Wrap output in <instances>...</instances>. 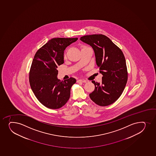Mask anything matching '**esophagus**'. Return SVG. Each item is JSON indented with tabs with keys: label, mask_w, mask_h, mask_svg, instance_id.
<instances>
[{
	"label": "esophagus",
	"mask_w": 156,
	"mask_h": 156,
	"mask_svg": "<svg viewBox=\"0 0 156 156\" xmlns=\"http://www.w3.org/2000/svg\"><path fill=\"white\" fill-rule=\"evenodd\" d=\"M77 81H78V82H84V83L87 82V81L84 80V79H79Z\"/></svg>",
	"instance_id": "1"
}]
</instances>
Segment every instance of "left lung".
I'll return each instance as SVG.
<instances>
[{"mask_svg":"<svg viewBox=\"0 0 156 156\" xmlns=\"http://www.w3.org/2000/svg\"><path fill=\"white\" fill-rule=\"evenodd\" d=\"M80 40L92 47L96 64L103 76L101 83L92 81L95 89L90 97L99 106H109L121 96L127 83V69L124 54L106 35H84Z\"/></svg>","mask_w":156,"mask_h":156,"instance_id":"obj_1","label":"left lung"}]
</instances>
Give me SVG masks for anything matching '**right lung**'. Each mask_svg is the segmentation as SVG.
<instances>
[{"instance_id":"add662e5","label":"right lung","mask_w":156,"mask_h":156,"mask_svg":"<svg viewBox=\"0 0 156 156\" xmlns=\"http://www.w3.org/2000/svg\"><path fill=\"white\" fill-rule=\"evenodd\" d=\"M76 38H53L37 51L29 73L30 87L35 97L46 107L60 108L70 97V89L76 80L58 79V66L64 63V51Z\"/></svg>"}]
</instances>
